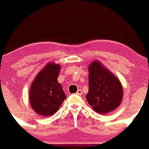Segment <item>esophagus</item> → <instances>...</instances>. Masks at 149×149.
Here are the masks:
<instances>
[{
    "instance_id": "34e87169",
    "label": "esophagus",
    "mask_w": 149,
    "mask_h": 149,
    "mask_svg": "<svg viewBox=\"0 0 149 149\" xmlns=\"http://www.w3.org/2000/svg\"><path fill=\"white\" fill-rule=\"evenodd\" d=\"M76 95H79V96L82 95V91H81V89L77 90V93H76Z\"/></svg>"
}]
</instances>
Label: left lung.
<instances>
[{
  "label": "left lung",
  "instance_id": "8db88e82",
  "mask_svg": "<svg viewBox=\"0 0 149 149\" xmlns=\"http://www.w3.org/2000/svg\"><path fill=\"white\" fill-rule=\"evenodd\" d=\"M87 101L96 112L105 114L118 107L123 96L120 81L100 62L94 61L88 68Z\"/></svg>",
  "mask_w": 149,
  "mask_h": 149
}]
</instances>
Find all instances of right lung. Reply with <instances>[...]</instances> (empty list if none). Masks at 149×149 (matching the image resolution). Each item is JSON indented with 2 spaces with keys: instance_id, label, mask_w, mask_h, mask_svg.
I'll use <instances>...</instances> for the list:
<instances>
[{
  "instance_id": "1",
  "label": "right lung",
  "mask_w": 149,
  "mask_h": 149,
  "mask_svg": "<svg viewBox=\"0 0 149 149\" xmlns=\"http://www.w3.org/2000/svg\"><path fill=\"white\" fill-rule=\"evenodd\" d=\"M61 66L49 63L39 72L30 90V102L36 113L44 117L53 116L66 98L57 77Z\"/></svg>"
}]
</instances>
